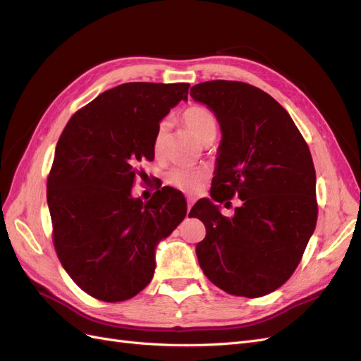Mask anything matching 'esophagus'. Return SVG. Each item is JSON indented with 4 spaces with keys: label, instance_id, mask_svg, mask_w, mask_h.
<instances>
[{
    "label": "esophagus",
    "instance_id": "esophagus-1",
    "mask_svg": "<svg viewBox=\"0 0 361 361\" xmlns=\"http://www.w3.org/2000/svg\"><path fill=\"white\" fill-rule=\"evenodd\" d=\"M192 204H194V199H192V197H187V207H188V211L191 209Z\"/></svg>",
    "mask_w": 361,
    "mask_h": 361
}]
</instances>
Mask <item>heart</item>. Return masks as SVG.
<instances>
[{
    "mask_svg": "<svg viewBox=\"0 0 361 361\" xmlns=\"http://www.w3.org/2000/svg\"><path fill=\"white\" fill-rule=\"evenodd\" d=\"M182 120L183 123L192 130V134L200 141H203V143L206 140L215 138L216 118L209 108L202 106V105L190 106L182 113ZM166 133H167V123L166 122L158 123L155 135H154V150L157 155L161 154ZM206 179H207L206 169L188 167V166L173 167L166 176V180L169 185L188 194L199 191Z\"/></svg>",
    "mask_w": 361,
    "mask_h": 361,
    "instance_id": "obj_1",
    "label": "heart"
}]
</instances>
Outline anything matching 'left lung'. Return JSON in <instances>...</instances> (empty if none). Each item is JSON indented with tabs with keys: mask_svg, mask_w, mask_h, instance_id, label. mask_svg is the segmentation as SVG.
<instances>
[{
	"mask_svg": "<svg viewBox=\"0 0 361 361\" xmlns=\"http://www.w3.org/2000/svg\"><path fill=\"white\" fill-rule=\"evenodd\" d=\"M223 140L211 197L232 204L224 216L199 200L191 216L206 227L195 253L204 276L236 297L257 298L279 289L297 269L318 220L316 174L307 143L289 113L257 87L215 80L194 85Z\"/></svg>",
	"mask_w": 361,
	"mask_h": 361,
	"instance_id": "8db88e82",
	"label": "left lung"
}]
</instances>
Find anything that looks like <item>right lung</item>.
<instances>
[{
  "label": "right lung",
  "mask_w": 361,
  "mask_h": 361,
  "mask_svg": "<svg viewBox=\"0 0 361 361\" xmlns=\"http://www.w3.org/2000/svg\"><path fill=\"white\" fill-rule=\"evenodd\" d=\"M188 82H125L80 108L59 138L47 182L52 243L71 279L90 297L120 302L154 277L155 247L187 215L164 187L130 197L138 164L154 161L159 120L187 99Z\"/></svg>",
  "instance_id": "1"
}]
</instances>
